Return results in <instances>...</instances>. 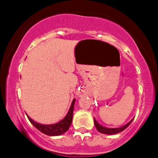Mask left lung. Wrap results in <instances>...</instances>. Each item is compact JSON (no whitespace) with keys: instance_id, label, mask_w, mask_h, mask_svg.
Here are the masks:
<instances>
[{"instance_id":"1","label":"left lung","mask_w":158,"mask_h":158,"mask_svg":"<svg viewBox=\"0 0 158 158\" xmlns=\"http://www.w3.org/2000/svg\"><path fill=\"white\" fill-rule=\"evenodd\" d=\"M132 121H133V119H132V120L130 122H128V123L127 124V125H125V126L121 127V128H105V127H103V126H102V125H100L99 124H98V122H96V120H95V118H94V123H95V128H96L97 130H98V131L100 132V133L106 134V135H114V134L119 133V132H121V131H122L125 130V129L127 127H128L131 123Z\"/></svg>"}]
</instances>
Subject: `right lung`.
<instances>
[{
  "label": "right lung",
  "instance_id": "1",
  "mask_svg": "<svg viewBox=\"0 0 158 158\" xmlns=\"http://www.w3.org/2000/svg\"><path fill=\"white\" fill-rule=\"evenodd\" d=\"M74 105H75V99H73V102H72L70 109L68 111L66 117L60 121V122L54 125H44L41 124L36 123L34 121L32 120L30 117H28V119L32 125L34 127H36L42 133L45 134V135H49V136H57V135H60L62 134H64L65 132L69 130L70 125H71L72 121H73V110H74Z\"/></svg>",
  "mask_w": 158,
  "mask_h": 158
}]
</instances>
